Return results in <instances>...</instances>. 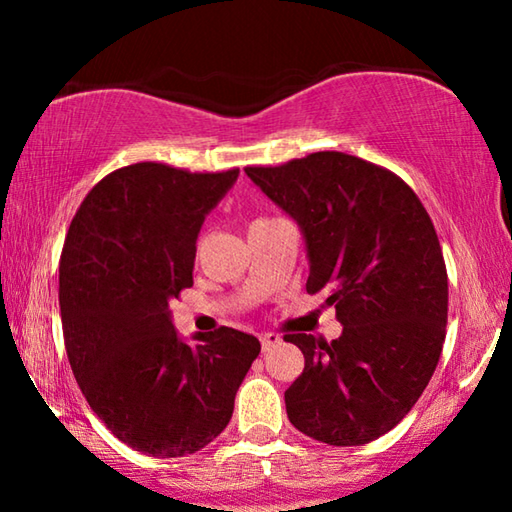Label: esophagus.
<instances>
[{"instance_id": "obj_1", "label": "esophagus", "mask_w": 512, "mask_h": 512, "mask_svg": "<svg viewBox=\"0 0 512 512\" xmlns=\"http://www.w3.org/2000/svg\"><path fill=\"white\" fill-rule=\"evenodd\" d=\"M259 341H262V350H264V352H271V350L275 348V345L282 343L280 334H275V332H264L262 336H259Z\"/></svg>"}]
</instances>
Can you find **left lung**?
I'll return each instance as SVG.
<instances>
[{
    "label": "left lung",
    "mask_w": 512,
    "mask_h": 512,
    "mask_svg": "<svg viewBox=\"0 0 512 512\" xmlns=\"http://www.w3.org/2000/svg\"><path fill=\"white\" fill-rule=\"evenodd\" d=\"M246 173L298 223L307 293H325L343 325L332 343L284 336L305 354L284 393L289 420L320 443L366 445L411 411L443 352L447 268L433 223L402 178L348 153Z\"/></svg>",
    "instance_id": "8db88e82"
}]
</instances>
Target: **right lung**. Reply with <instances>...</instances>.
<instances>
[{"label": "right lung", "mask_w": 512, "mask_h": 512, "mask_svg": "<svg viewBox=\"0 0 512 512\" xmlns=\"http://www.w3.org/2000/svg\"><path fill=\"white\" fill-rule=\"evenodd\" d=\"M237 176L137 162L94 185L67 230L58 300L69 366L92 411L142 454L210 445L262 350L232 327L187 343L169 311L194 284L205 216Z\"/></svg>", "instance_id": "obj_1"}]
</instances>
